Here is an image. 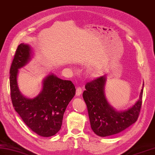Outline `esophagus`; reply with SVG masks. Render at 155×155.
<instances>
[{
  "label": "esophagus",
  "instance_id": "esophagus-1",
  "mask_svg": "<svg viewBox=\"0 0 155 155\" xmlns=\"http://www.w3.org/2000/svg\"><path fill=\"white\" fill-rule=\"evenodd\" d=\"M82 93V89L81 88V87H77V90H76V95H77V96H79Z\"/></svg>",
  "mask_w": 155,
  "mask_h": 155
}]
</instances>
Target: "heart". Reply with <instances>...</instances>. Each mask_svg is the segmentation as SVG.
Masks as SVG:
<instances>
[{
    "instance_id": "obj_1",
    "label": "heart",
    "mask_w": 155,
    "mask_h": 155,
    "mask_svg": "<svg viewBox=\"0 0 155 155\" xmlns=\"http://www.w3.org/2000/svg\"><path fill=\"white\" fill-rule=\"evenodd\" d=\"M92 74H93L94 77H97L98 75V72H97V71H94V72H93Z\"/></svg>"
}]
</instances>
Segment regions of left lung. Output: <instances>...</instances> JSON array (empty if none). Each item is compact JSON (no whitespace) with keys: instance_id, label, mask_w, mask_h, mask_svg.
Instances as JSON below:
<instances>
[{"instance_id":"obj_1","label":"left lung","mask_w":155,"mask_h":155,"mask_svg":"<svg viewBox=\"0 0 155 155\" xmlns=\"http://www.w3.org/2000/svg\"><path fill=\"white\" fill-rule=\"evenodd\" d=\"M105 75L86 83L82 94L87 105L91 128L97 136L107 137L121 132L137 120L142 104L143 86L140 98L132 107L117 110L110 106L105 96Z\"/></svg>"}]
</instances>
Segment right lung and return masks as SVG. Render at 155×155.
Wrapping results in <instances>:
<instances>
[{"instance_id": "obj_1", "label": "right lung", "mask_w": 155, "mask_h": 155, "mask_svg": "<svg viewBox=\"0 0 155 155\" xmlns=\"http://www.w3.org/2000/svg\"><path fill=\"white\" fill-rule=\"evenodd\" d=\"M31 56L29 45L18 46L10 71L11 99L14 109L23 121L34 132L42 137H50L61 129L63 114L76 89L73 82L50 74L44 79L42 89L37 97L23 96L19 90L18 69L28 63Z\"/></svg>"}]
</instances>
